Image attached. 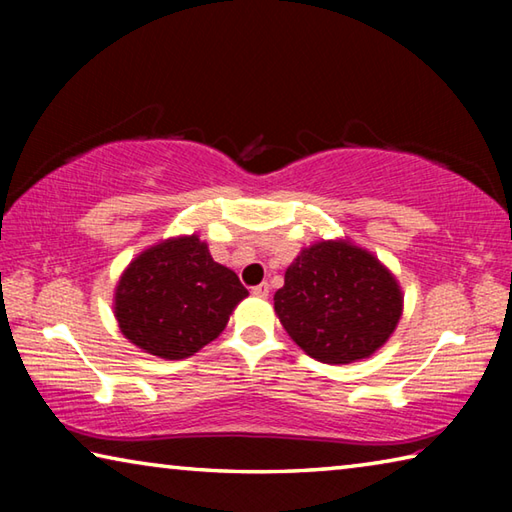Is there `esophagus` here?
Segmentation results:
<instances>
[{"label": "esophagus", "mask_w": 512, "mask_h": 512, "mask_svg": "<svg viewBox=\"0 0 512 512\" xmlns=\"http://www.w3.org/2000/svg\"><path fill=\"white\" fill-rule=\"evenodd\" d=\"M250 293H253V296H257V298H266L268 296V284L266 282L257 284V287L250 289Z\"/></svg>", "instance_id": "34e87169"}]
</instances>
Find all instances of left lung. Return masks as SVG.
<instances>
[{
	"mask_svg": "<svg viewBox=\"0 0 512 512\" xmlns=\"http://www.w3.org/2000/svg\"><path fill=\"white\" fill-rule=\"evenodd\" d=\"M273 300L287 334L323 363L370 357L395 332L404 307L395 275L348 239L300 250Z\"/></svg>",
	"mask_w": 512,
	"mask_h": 512,
	"instance_id": "left-lung-1",
	"label": "left lung"
}]
</instances>
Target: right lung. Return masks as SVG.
Here are the masks:
<instances>
[{"instance_id": "obj_1", "label": "right lung", "mask_w": 512, "mask_h": 512, "mask_svg": "<svg viewBox=\"0 0 512 512\" xmlns=\"http://www.w3.org/2000/svg\"><path fill=\"white\" fill-rule=\"evenodd\" d=\"M248 296L198 235L171 237L137 255L115 289L121 334L160 359L192 357L219 336Z\"/></svg>"}]
</instances>
